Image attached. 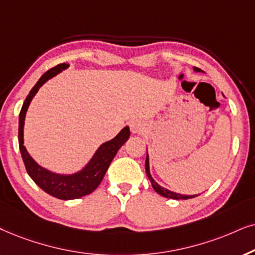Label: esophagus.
Segmentation results:
<instances>
[{"label": "esophagus", "mask_w": 255, "mask_h": 255, "mask_svg": "<svg viewBox=\"0 0 255 255\" xmlns=\"http://www.w3.org/2000/svg\"><path fill=\"white\" fill-rule=\"evenodd\" d=\"M130 130H131V133H138V131L141 130L140 125H138L137 122H131V124H130Z\"/></svg>", "instance_id": "esophagus-1"}]
</instances>
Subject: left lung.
I'll use <instances>...</instances> for the list:
<instances>
[{
	"instance_id": "1",
	"label": "left lung",
	"mask_w": 255,
	"mask_h": 255,
	"mask_svg": "<svg viewBox=\"0 0 255 255\" xmlns=\"http://www.w3.org/2000/svg\"><path fill=\"white\" fill-rule=\"evenodd\" d=\"M193 71H195V72H204V71L197 69V67H193ZM145 174H147L149 181H150V183H151L152 189H154L155 191L158 193V195L165 197V198H170V199H189V198H193V197L198 196V195H182V193H177V192L170 191V190L163 188V186L159 185L158 183L156 182L154 178H152V176L150 174V168H149V155H148V152H147V157H145Z\"/></svg>"
}]
</instances>
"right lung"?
<instances>
[{
	"instance_id": "obj_1",
	"label": "right lung",
	"mask_w": 255,
	"mask_h": 255,
	"mask_svg": "<svg viewBox=\"0 0 255 255\" xmlns=\"http://www.w3.org/2000/svg\"><path fill=\"white\" fill-rule=\"evenodd\" d=\"M70 65L66 63L59 64L54 66L53 69L46 71L37 84L30 91L29 96L23 104L21 113L18 119V143L19 151H21L23 162H24L25 169L28 171L32 181L44 190L50 196L56 197L63 201H70V199H77L81 197L90 195L96 190L103 181L105 174H106L111 162L117 155L119 149L127 142L129 138L130 130L128 126L122 128L120 133L112 140L105 142L97 149L92 158L79 171L73 172V174H57L49 170V169L42 167L33 159L24 147V121L25 114L28 112L30 103L38 92V90L46 83L47 80L53 78L54 76L66 70Z\"/></svg>"
}]
</instances>
